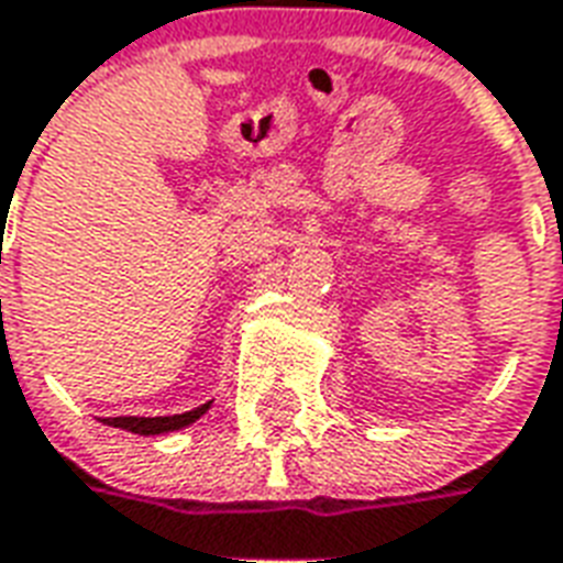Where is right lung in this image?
<instances>
[{
  "instance_id": "add662e5",
  "label": "right lung",
  "mask_w": 563,
  "mask_h": 563,
  "mask_svg": "<svg viewBox=\"0 0 563 563\" xmlns=\"http://www.w3.org/2000/svg\"><path fill=\"white\" fill-rule=\"evenodd\" d=\"M208 409H211V402H206V406H199L194 411H185V415H173V418H103V423L107 427H119V430L136 432V435H161V432H176L181 427H190Z\"/></svg>"
}]
</instances>
